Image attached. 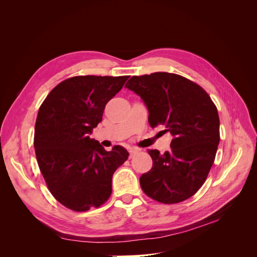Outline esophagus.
Wrapping results in <instances>:
<instances>
[{
	"label": "esophagus",
	"instance_id": "esophagus-1",
	"mask_svg": "<svg viewBox=\"0 0 257 257\" xmlns=\"http://www.w3.org/2000/svg\"><path fill=\"white\" fill-rule=\"evenodd\" d=\"M138 153V150L137 149H131L130 150V159L135 157V155Z\"/></svg>",
	"mask_w": 257,
	"mask_h": 257
}]
</instances>
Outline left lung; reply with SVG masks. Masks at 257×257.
Instances as JSON below:
<instances>
[{
	"label": "left lung",
	"mask_w": 257,
	"mask_h": 257,
	"mask_svg": "<svg viewBox=\"0 0 257 257\" xmlns=\"http://www.w3.org/2000/svg\"><path fill=\"white\" fill-rule=\"evenodd\" d=\"M125 88L143 99L150 125L173 135L169 151L148 150L153 166L139 179L143 191L163 204L190 198L206 181L220 143L215 105L203 88L176 74L133 76Z\"/></svg>",
	"instance_id": "1"
}]
</instances>
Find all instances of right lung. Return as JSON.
<instances>
[{
	"label": "right lung",
	"instance_id": "add662e5",
	"mask_svg": "<svg viewBox=\"0 0 257 257\" xmlns=\"http://www.w3.org/2000/svg\"><path fill=\"white\" fill-rule=\"evenodd\" d=\"M128 76H77L59 83L45 98L35 123L34 148L50 193L74 211H88L109 198L112 175L128 158L121 146L106 151L93 128L106 104Z\"/></svg>",
	"mask_w": 257,
	"mask_h": 257
}]
</instances>
